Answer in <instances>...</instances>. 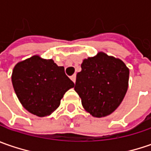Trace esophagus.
<instances>
[{
    "label": "esophagus",
    "mask_w": 151,
    "mask_h": 151,
    "mask_svg": "<svg viewBox=\"0 0 151 151\" xmlns=\"http://www.w3.org/2000/svg\"><path fill=\"white\" fill-rule=\"evenodd\" d=\"M70 79H71V81H72L73 82L75 83L76 82V75H73L72 76L70 77Z\"/></svg>",
    "instance_id": "esophagus-1"
}]
</instances>
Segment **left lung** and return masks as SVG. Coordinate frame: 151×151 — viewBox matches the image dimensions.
<instances>
[{"label": "left lung", "instance_id": "obj_1", "mask_svg": "<svg viewBox=\"0 0 151 151\" xmlns=\"http://www.w3.org/2000/svg\"><path fill=\"white\" fill-rule=\"evenodd\" d=\"M129 76V70L121 60L99 52L83 60L75 91L86 112L96 118L106 117L124 100Z\"/></svg>", "mask_w": 151, "mask_h": 151}]
</instances>
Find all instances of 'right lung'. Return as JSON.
Segmentation results:
<instances>
[{
    "label": "right lung",
    "instance_id": "obj_1",
    "mask_svg": "<svg viewBox=\"0 0 151 151\" xmlns=\"http://www.w3.org/2000/svg\"><path fill=\"white\" fill-rule=\"evenodd\" d=\"M12 81L23 107L38 117L50 115L60 106L64 94L75 86L64 67L38 55L18 62L12 70Z\"/></svg>",
    "mask_w": 151,
    "mask_h": 151
}]
</instances>
